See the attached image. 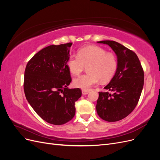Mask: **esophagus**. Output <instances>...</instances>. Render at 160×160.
I'll return each mask as SVG.
<instances>
[{
    "mask_svg": "<svg viewBox=\"0 0 160 160\" xmlns=\"http://www.w3.org/2000/svg\"><path fill=\"white\" fill-rule=\"evenodd\" d=\"M89 93V91H88V90H84V89L82 90V94L83 95H87Z\"/></svg>",
    "mask_w": 160,
    "mask_h": 160,
    "instance_id": "1",
    "label": "esophagus"
}]
</instances>
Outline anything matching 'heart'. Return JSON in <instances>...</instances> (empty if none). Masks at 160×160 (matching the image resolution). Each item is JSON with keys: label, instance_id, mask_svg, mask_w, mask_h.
<instances>
[{"label": "heart", "instance_id": "b5f03b06", "mask_svg": "<svg viewBox=\"0 0 160 160\" xmlns=\"http://www.w3.org/2000/svg\"><path fill=\"white\" fill-rule=\"evenodd\" d=\"M67 65L73 75H79L88 66V73L75 78L73 84L77 88L88 90L99 79L105 83L112 79L118 68V60L113 53L91 45L81 49L78 55H70Z\"/></svg>", "mask_w": 160, "mask_h": 160}]
</instances>
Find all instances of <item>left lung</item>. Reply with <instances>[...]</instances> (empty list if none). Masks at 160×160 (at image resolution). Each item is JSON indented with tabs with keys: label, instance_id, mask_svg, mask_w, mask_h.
Here are the masks:
<instances>
[{
	"label": "left lung",
	"instance_id": "8db88e82",
	"mask_svg": "<svg viewBox=\"0 0 160 160\" xmlns=\"http://www.w3.org/2000/svg\"><path fill=\"white\" fill-rule=\"evenodd\" d=\"M98 42L109 45L115 52L118 68L104 88L108 91L99 93L97 113L107 122H118L126 118L136 107L143 87V71L133 51L114 41Z\"/></svg>",
	"mask_w": 160,
	"mask_h": 160
}]
</instances>
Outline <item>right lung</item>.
<instances>
[{"instance_id": "add662e5", "label": "right lung", "mask_w": 160, "mask_h": 160, "mask_svg": "<svg viewBox=\"0 0 160 160\" xmlns=\"http://www.w3.org/2000/svg\"><path fill=\"white\" fill-rule=\"evenodd\" d=\"M71 42L50 45L28 62L24 91L32 109L47 123L60 125L75 114V103L81 96L80 89L67 88L71 78L67 67Z\"/></svg>"}]
</instances>
